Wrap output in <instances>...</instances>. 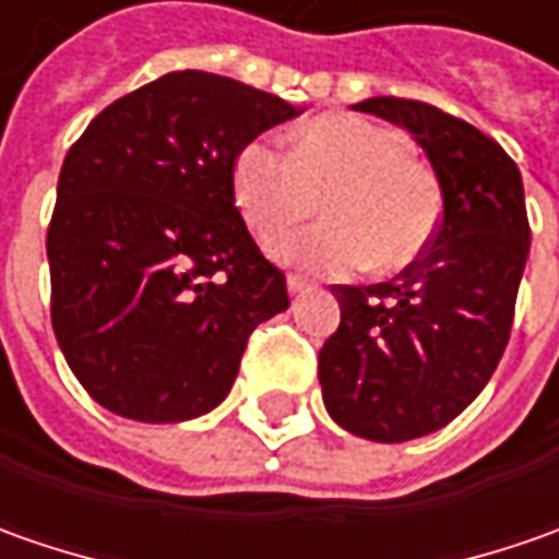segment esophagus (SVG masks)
<instances>
[{"label": "esophagus", "mask_w": 559, "mask_h": 559, "mask_svg": "<svg viewBox=\"0 0 559 559\" xmlns=\"http://www.w3.org/2000/svg\"><path fill=\"white\" fill-rule=\"evenodd\" d=\"M311 289V283L301 276V273H289V292L292 295H301V292H308Z\"/></svg>", "instance_id": "1"}]
</instances>
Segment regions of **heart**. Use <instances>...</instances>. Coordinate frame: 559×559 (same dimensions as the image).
I'll list each match as a JSON object with an SVG mask.
<instances>
[{"instance_id": "1", "label": "heart", "mask_w": 559, "mask_h": 559, "mask_svg": "<svg viewBox=\"0 0 559 559\" xmlns=\"http://www.w3.org/2000/svg\"><path fill=\"white\" fill-rule=\"evenodd\" d=\"M233 192L258 236L323 214L330 224L289 233L270 251L320 273H395L432 246L441 224L436 170L411 155V140L357 115L311 120L292 148L251 140L233 164Z\"/></svg>"}]
</instances>
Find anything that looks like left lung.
<instances>
[{"instance_id":"1","label":"left lung","mask_w":559,"mask_h":559,"mask_svg":"<svg viewBox=\"0 0 559 559\" xmlns=\"http://www.w3.org/2000/svg\"><path fill=\"white\" fill-rule=\"evenodd\" d=\"M355 108L423 145L444 204L432 246L395 280L333 286L342 323L317 376L342 429L411 441L463 414L504 355L528 258L526 195L520 167L473 123L414 98Z\"/></svg>"}]
</instances>
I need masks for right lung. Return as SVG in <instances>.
Returning <instances> with one entry per match:
<instances>
[{
  "mask_svg": "<svg viewBox=\"0 0 559 559\" xmlns=\"http://www.w3.org/2000/svg\"><path fill=\"white\" fill-rule=\"evenodd\" d=\"M295 115L239 80L174 71L111 102L68 148L46 233L52 330L111 414L202 417L254 326L289 308L286 273L236 207L233 164Z\"/></svg>",
  "mask_w": 559,
  "mask_h": 559,
  "instance_id": "right-lung-1",
  "label": "right lung"
}]
</instances>
